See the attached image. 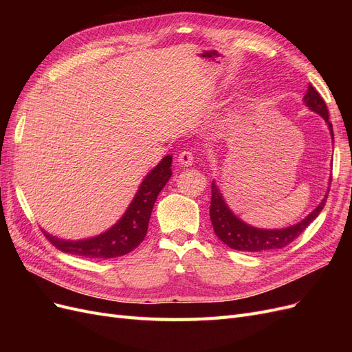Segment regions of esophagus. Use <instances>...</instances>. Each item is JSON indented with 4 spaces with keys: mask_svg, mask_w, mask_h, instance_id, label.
Listing matches in <instances>:
<instances>
[{
    "mask_svg": "<svg viewBox=\"0 0 352 352\" xmlns=\"http://www.w3.org/2000/svg\"><path fill=\"white\" fill-rule=\"evenodd\" d=\"M194 158L195 157H194L192 151L185 150V151H182V153L177 155V163H179L180 167H189V166L194 164Z\"/></svg>",
    "mask_w": 352,
    "mask_h": 352,
    "instance_id": "obj_1",
    "label": "esophagus"
}]
</instances>
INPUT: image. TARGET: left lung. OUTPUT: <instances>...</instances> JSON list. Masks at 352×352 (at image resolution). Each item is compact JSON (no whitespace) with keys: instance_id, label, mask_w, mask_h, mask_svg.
Listing matches in <instances>:
<instances>
[{"instance_id":"8db88e82","label":"left lung","mask_w":352,"mask_h":352,"mask_svg":"<svg viewBox=\"0 0 352 352\" xmlns=\"http://www.w3.org/2000/svg\"><path fill=\"white\" fill-rule=\"evenodd\" d=\"M302 101L311 111L323 117L333 142V127L332 123L329 122V111L324 100L320 97V94H318L311 85H308V89L307 94L304 95ZM330 182H332V177H330ZM327 194L329 189L320 204H318L305 219L295 223V225L283 229H261L254 228L248 225V223L241 220L235 212L229 208L228 202L223 198L221 190L219 189L214 180H212L210 219L219 239L221 242H225L232 250L245 252H263L270 250H279L286 247V245H289L294 239L300 236L301 233L310 226V223L320 214V211L326 204Z\"/></svg>"}]
</instances>
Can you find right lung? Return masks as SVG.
Segmentation results:
<instances>
[{
    "label": "right lung",
    "mask_w": 352,
    "mask_h": 352,
    "mask_svg": "<svg viewBox=\"0 0 352 352\" xmlns=\"http://www.w3.org/2000/svg\"><path fill=\"white\" fill-rule=\"evenodd\" d=\"M170 167H172V155H166L144 177L124 214L109 230L100 235L88 239L70 241L57 238L47 230L42 232L60 251L85 258H114L131 252L146 235L154 202L168 179L172 177Z\"/></svg>",
    "instance_id": "obj_1"
}]
</instances>
